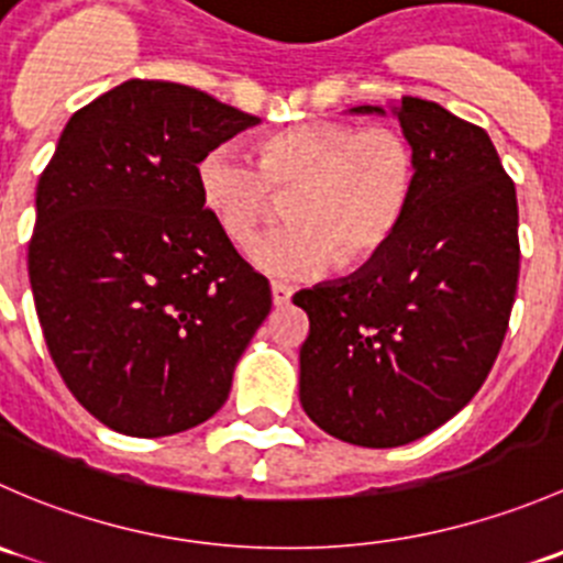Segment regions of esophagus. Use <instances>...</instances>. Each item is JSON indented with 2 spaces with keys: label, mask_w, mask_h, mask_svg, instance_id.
I'll list each match as a JSON object with an SVG mask.
<instances>
[{
  "label": "esophagus",
  "mask_w": 563,
  "mask_h": 563,
  "mask_svg": "<svg viewBox=\"0 0 563 563\" xmlns=\"http://www.w3.org/2000/svg\"><path fill=\"white\" fill-rule=\"evenodd\" d=\"M294 297V288L286 286V283H272V302H275V308H283V305L291 302Z\"/></svg>",
  "instance_id": "1"
}]
</instances>
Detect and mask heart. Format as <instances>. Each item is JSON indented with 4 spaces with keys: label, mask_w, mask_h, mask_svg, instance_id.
<instances>
[{
    "label": "heart",
    "mask_w": 563,
    "mask_h": 563,
    "mask_svg": "<svg viewBox=\"0 0 563 563\" xmlns=\"http://www.w3.org/2000/svg\"><path fill=\"white\" fill-rule=\"evenodd\" d=\"M203 207L236 245L286 198L291 223L253 242L247 258L272 277L302 280L329 264L356 266L382 253L417 190V152L391 124L305 122L258 141V161L218 144L198 161Z\"/></svg>",
    "instance_id": "b5f03b06"
}]
</instances>
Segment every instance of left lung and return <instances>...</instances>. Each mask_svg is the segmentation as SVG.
Segmentation results:
<instances>
[{
  "label": "left lung",
  "instance_id": "obj_1",
  "mask_svg": "<svg viewBox=\"0 0 563 563\" xmlns=\"http://www.w3.org/2000/svg\"><path fill=\"white\" fill-rule=\"evenodd\" d=\"M391 113L417 152L400 229L354 275L294 297L310 318L302 408L329 435L371 450L433 433L479 391L520 275L518 196L490 135L430 100L402 98Z\"/></svg>",
  "mask_w": 563,
  "mask_h": 563
}]
</instances>
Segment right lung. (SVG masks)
<instances>
[{"label": "right lung", "mask_w": 563, "mask_h": 563, "mask_svg": "<svg viewBox=\"0 0 563 563\" xmlns=\"http://www.w3.org/2000/svg\"><path fill=\"white\" fill-rule=\"evenodd\" d=\"M261 119L172 81H130L70 117L40 174L30 283L45 345L106 428L207 422L272 308L198 192V161Z\"/></svg>", "instance_id": "right-lung-1"}]
</instances>
